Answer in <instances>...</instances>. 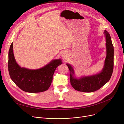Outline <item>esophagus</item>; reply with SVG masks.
Listing matches in <instances>:
<instances>
[{"label":"esophagus","mask_w":124,"mask_h":124,"mask_svg":"<svg viewBox=\"0 0 124 124\" xmlns=\"http://www.w3.org/2000/svg\"><path fill=\"white\" fill-rule=\"evenodd\" d=\"M63 56H64L65 57V56H66V53H64L63 54Z\"/></svg>","instance_id":"1"}]
</instances>
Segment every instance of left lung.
<instances>
[{
    "label": "left lung",
    "mask_w": 124,
    "mask_h": 124,
    "mask_svg": "<svg viewBox=\"0 0 124 124\" xmlns=\"http://www.w3.org/2000/svg\"><path fill=\"white\" fill-rule=\"evenodd\" d=\"M104 34L106 39L107 56L104 66L101 72L91 76L77 78L74 76V70L69 64H67L70 72V80L72 86L76 90L84 93H92L101 88L107 83L112 76L114 69V47L110 35L107 31Z\"/></svg>",
    "instance_id": "left-lung-1"
}]
</instances>
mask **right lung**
Here are the masks:
<instances>
[{
	"instance_id": "right-lung-1",
	"label": "right lung",
	"mask_w": 124,
	"mask_h": 124,
	"mask_svg": "<svg viewBox=\"0 0 124 124\" xmlns=\"http://www.w3.org/2000/svg\"><path fill=\"white\" fill-rule=\"evenodd\" d=\"M62 62L61 59L51 61L44 67L36 70L19 66L16 63L12 43L8 52V72L11 80L24 92L41 93L48 89L56 68Z\"/></svg>"
}]
</instances>
